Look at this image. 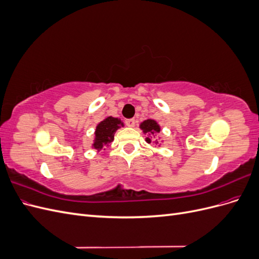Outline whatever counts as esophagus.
I'll list each match as a JSON object with an SVG mask.
<instances>
[{
  "instance_id": "obj_1",
  "label": "esophagus",
  "mask_w": 259,
  "mask_h": 259,
  "mask_svg": "<svg viewBox=\"0 0 259 259\" xmlns=\"http://www.w3.org/2000/svg\"><path fill=\"white\" fill-rule=\"evenodd\" d=\"M125 124H126L130 127H133L135 125V119H126L125 120Z\"/></svg>"
}]
</instances>
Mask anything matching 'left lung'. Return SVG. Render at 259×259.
I'll list each match as a JSON object with an SVG mask.
<instances>
[{
  "mask_svg": "<svg viewBox=\"0 0 259 259\" xmlns=\"http://www.w3.org/2000/svg\"><path fill=\"white\" fill-rule=\"evenodd\" d=\"M140 127H142L144 133H151V134H153V133H155V132L156 133L160 132V126L158 125V123H156L153 120L144 121L142 124H140ZM146 140H147V143H149V144L151 143V139L149 137H147Z\"/></svg>",
  "mask_w": 259,
  "mask_h": 259,
  "instance_id": "obj_1",
  "label": "left lung"
}]
</instances>
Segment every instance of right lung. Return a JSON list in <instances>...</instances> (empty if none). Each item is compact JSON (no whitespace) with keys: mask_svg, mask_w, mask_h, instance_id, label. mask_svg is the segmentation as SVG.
I'll use <instances>...</instances> for the list:
<instances>
[{"mask_svg":"<svg viewBox=\"0 0 259 259\" xmlns=\"http://www.w3.org/2000/svg\"><path fill=\"white\" fill-rule=\"evenodd\" d=\"M121 121L116 117L108 116L107 119L101 121L96 127L95 131V143H94V148L95 149H101L104 145H107L110 143L114 138V133L117 128H120Z\"/></svg>","mask_w":259,"mask_h":259,"instance_id":"right-lung-1","label":"right lung"}]
</instances>
